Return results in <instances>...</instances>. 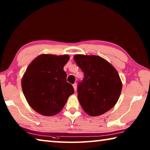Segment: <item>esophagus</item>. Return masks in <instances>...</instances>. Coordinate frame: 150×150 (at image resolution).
<instances>
[{"label":"esophagus","instance_id":"esophagus-1","mask_svg":"<svg viewBox=\"0 0 150 150\" xmlns=\"http://www.w3.org/2000/svg\"><path fill=\"white\" fill-rule=\"evenodd\" d=\"M73 88H74L75 91L77 90V84H76V83H74V84L73 85Z\"/></svg>","mask_w":150,"mask_h":150}]
</instances>
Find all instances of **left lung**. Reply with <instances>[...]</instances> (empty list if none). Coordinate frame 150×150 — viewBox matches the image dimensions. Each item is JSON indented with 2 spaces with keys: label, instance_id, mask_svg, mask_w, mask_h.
<instances>
[{
  "label": "left lung",
  "instance_id": "1",
  "mask_svg": "<svg viewBox=\"0 0 150 150\" xmlns=\"http://www.w3.org/2000/svg\"><path fill=\"white\" fill-rule=\"evenodd\" d=\"M74 60L84 73L77 86L81 106L91 116L102 115L113 107L120 97L122 83L118 71L98 55L77 54Z\"/></svg>",
  "mask_w": 150,
  "mask_h": 150
}]
</instances>
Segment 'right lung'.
<instances>
[{
  "label": "right lung",
  "instance_id": "obj_1",
  "mask_svg": "<svg viewBox=\"0 0 150 150\" xmlns=\"http://www.w3.org/2000/svg\"><path fill=\"white\" fill-rule=\"evenodd\" d=\"M69 59L68 55L42 54L26 69L22 79V91L29 105L40 115H57L74 93L63 70Z\"/></svg>",
  "mask_w": 150,
  "mask_h": 150
}]
</instances>
